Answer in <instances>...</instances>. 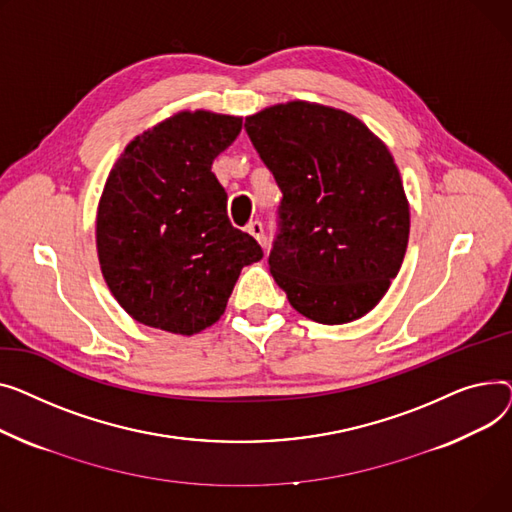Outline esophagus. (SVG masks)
I'll return each instance as SVG.
<instances>
[{"label": "esophagus", "mask_w": 512, "mask_h": 512, "mask_svg": "<svg viewBox=\"0 0 512 512\" xmlns=\"http://www.w3.org/2000/svg\"><path fill=\"white\" fill-rule=\"evenodd\" d=\"M248 233L256 239V242L260 244V246H266V237H264V227H262V223L260 221H252L250 225H248Z\"/></svg>", "instance_id": "obj_1"}]
</instances>
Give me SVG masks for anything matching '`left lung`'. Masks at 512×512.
I'll list each match as a JSON object with an SVG mask.
<instances>
[{
    "label": "left lung",
    "mask_w": 512,
    "mask_h": 512,
    "mask_svg": "<svg viewBox=\"0 0 512 512\" xmlns=\"http://www.w3.org/2000/svg\"><path fill=\"white\" fill-rule=\"evenodd\" d=\"M283 192L268 264L289 304L320 324L366 316L399 273L409 202L386 144L347 111L289 101L246 117Z\"/></svg>",
    "instance_id": "8db88e82"
}]
</instances>
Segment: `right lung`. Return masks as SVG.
Returning a JSON list of instances; mask_svg holds the SVG:
<instances>
[{
  "mask_svg": "<svg viewBox=\"0 0 512 512\" xmlns=\"http://www.w3.org/2000/svg\"><path fill=\"white\" fill-rule=\"evenodd\" d=\"M242 117L179 111L136 136L113 165L97 213L101 273L140 324L194 335L215 324L242 268L262 258L227 217L210 171Z\"/></svg>",
  "mask_w": 512,
  "mask_h": 512,
  "instance_id": "right-lung-1",
  "label": "right lung"
}]
</instances>
